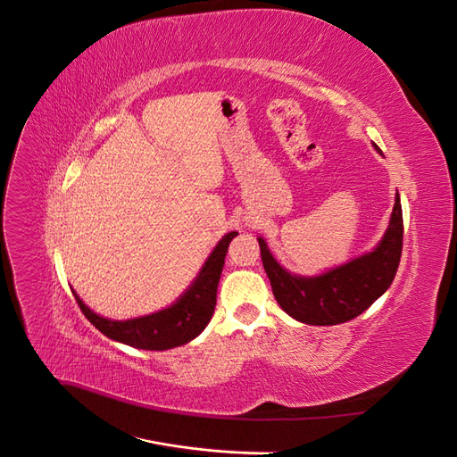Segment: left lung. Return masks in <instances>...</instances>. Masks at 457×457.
Returning <instances> with one entry per match:
<instances>
[{
	"label": "left lung",
	"instance_id": "obj_1",
	"mask_svg": "<svg viewBox=\"0 0 457 457\" xmlns=\"http://www.w3.org/2000/svg\"><path fill=\"white\" fill-rule=\"evenodd\" d=\"M376 148L379 150V146ZM403 205L396 195L389 228L376 250L316 278H301L286 272L269 253L265 240H257L262 267L278 305L299 322L336 326L362 314L393 284L403 255Z\"/></svg>",
	"mask_w": 457,
	"mask_h": 457
}]
</instances>
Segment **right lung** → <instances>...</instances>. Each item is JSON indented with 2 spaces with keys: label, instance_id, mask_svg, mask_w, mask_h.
<instances>
[{
  "label": "right lung",
  "instance_id": "add662e5",
  "mask_svg": "<svg viewBox=\"0 0 457 457\" xmlns=\"http://www.w3.org/2000/svg\"><path fill=\"white\" fill-rule=\"evenodd\" d=\"M237 234L238 232H228L217 244L210 259L205 261L196 282L170 309L143 318H133V320L118 322L106 320V318L89 311L84 305V301L76 295V292L74 297L87 320L110 339L146 351H165L179 347V345H185L198 337L207 322L212 320L217 303V284L220 272H223L228 244Z\"/></svg>",
  "mask_w": 457,
  "mask_h": 457
}]
</instances>
